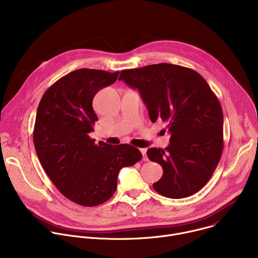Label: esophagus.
Returning <instances> with one entry per match:
<instances>
[{
  "label": "esophagus",
  "mask_w": 258,
  "mask_h": 258,
  "mask_svg": "<svg viewBox=\"0 0 258 258\" xmlns=\"http://www.w3.org/2000/svg\"><path fill=\"white\" fill-rule=\"evenodd\" d=\"M140 151H141V153H142V155H143V160H144V161L148 160V158H147V155H146L147 150H146V149H140Z\"/></svg>",
  "instance_id": "obj_1"
}]
</instances>
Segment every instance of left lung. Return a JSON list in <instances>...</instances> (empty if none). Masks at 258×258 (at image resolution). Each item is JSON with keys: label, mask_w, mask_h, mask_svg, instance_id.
Returning a JSON list of instances; mask_svg holds the SVG:
<instances>
[{"label": "left lung", "mask_w": 258, "mask_h": 258, "mask_svg": "<svg viewBox=\"0 0 258 258\" xmlns=\"http://www.w3.org/2000/svg\"><path fill=\"white\" fill-rule=\"evenodd\" d=\"M119 81L138 89L152 122L167 123L169 145L147 155L163 168L154 190L172 199L201 190L224 150V115L206 81L191 68L159 63L122 70Z\"/></svg>", "instance_id": "8db88e82"}]
</instances>
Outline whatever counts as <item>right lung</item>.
Returning a JSON list of instances; mask_svg holds the SVG:
<instances>
[{
    "label": "right lung",
    "mask_w": 258,
    "mask_h": 258,
    "mask_svg": "<svg viewBox=\"0 0 258 258\" xmlns=\"http://www.w3.org/2000/svg\"><path fill=\"white\" fill-rule=\"evenodd\" d=\"M118 75L88 68L72 71L46 91L36 111L33 143L41 164L56 188L83 206L111 198L119 170L142 158L136 147L95 144L89 136L98 121L93 99Z\"/></svg>",
    "instance_id": "obj_1"
}]
</instances>
